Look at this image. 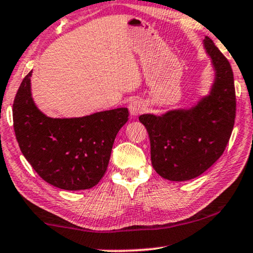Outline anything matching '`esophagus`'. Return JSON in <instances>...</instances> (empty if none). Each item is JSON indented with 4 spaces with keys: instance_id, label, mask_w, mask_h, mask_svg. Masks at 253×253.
<instances>
[{
    "instance_id": "esophagus-1",
    "label": "esophagus",
    "mask_w": 253,
    "mask_h": 253,
    "mask_svg": "<svg viewBox=\"0 0 253 253\" xmlns=\"http://www.w3.org/2000/svg\"><path fill=\"white\" fill-rule=\"evenodd\" d=\"M145 103L141 100H133L129 103V112L131 116H138L145 110Z\"/></svg>"
}]
</instances>
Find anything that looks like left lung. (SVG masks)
Masks as SVG:
<instances>
[{
	"instance_id": "8db88e82",
	"label": "left lung",
	"mask_w": 253,
	"mask_h": 253,
	"mask_svg": "<svg viewBox=\"0 0 253 253\" xmlns=\"http://www.w3.org/2000/svg\"><path fill=\"white\" fill-rule=\"evenodd\" d=\"M203 44L214 70L209 94L188 108L139 116L150 137L152 166L169 181H189L206 171L222 155L234 127L233 70L209 37Z\"/></svg>"
}]
</instances>
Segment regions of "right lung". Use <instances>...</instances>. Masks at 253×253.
I'll return each mask as SVG.
<instances>
[{"mask_svg":"<svg viewBox=\"0 0 253 253\" xmlns=\"http://www.w3.org/2000/svg\"><path fill=\"white\" fill-rule=\"evenodd\" d=\"M31 76L32 71L13 101V129L20 151L49 184L68 191L93 188L107 170L116 134L127 122V108L53 119L34 103Z\"/></svg>","mask_w":253,"mask_h":253,"instance_id":"obj_1","label":"right lung"}]
</instances>
